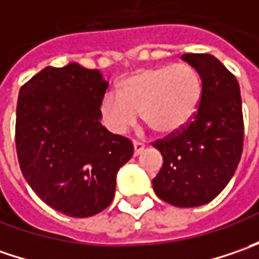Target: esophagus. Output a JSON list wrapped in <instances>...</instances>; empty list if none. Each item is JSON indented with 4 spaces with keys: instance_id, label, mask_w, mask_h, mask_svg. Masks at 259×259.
I'll return each instance as SVG.
<instances>
[{
    "instance_id": "34e87169",
    "label": "esophagus",
    "mask_w": 259,
    "mask_h": 259,
    "mask_svg": "<svg viewBox=\"0 0 259 259\" xmlns=\"http://www.w3.org/2000/svg\"><path fill=\"white\" fill-rule=\"evenodd\" d=\"M145 145L143 143H138V141H134V154L140 155L143 151H144Z\"/></svg>"
}]
</instances>
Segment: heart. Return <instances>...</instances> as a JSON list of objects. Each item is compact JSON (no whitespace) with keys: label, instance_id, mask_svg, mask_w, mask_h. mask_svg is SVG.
Wrapping results in <instances>:
<instances>
[{"label":"heart","instance_id":"b5f03b06","mask_svg":"<svg viewBox=\"0 0 259 259\" xmlns=\"http://www.w3.org/2000/svg\"><path fill=\"white\" fill-rule=\"evenodd\" d=\"M203 96L202 77L187 63L150 67L126 77L101 99V116L114 134H124L143 112L158 134L176 135L196 119Z\"/></svg>","mask_w":259,"mask_h":259}]
</instances>
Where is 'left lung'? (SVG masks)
<instances>
[{"label": "left lung", "instance_id": "left-lung-1", "mask_svg": "<svg viewBox=\"0 0 259 259\" xmlns=\"http://www.w3.org/2000/svg\"><path fill=\"white\" fill-rule=\"evenodd\" d=\"M182 59L202 77V104L184 131L155 143L163 167L153 179V189L167 203L196 207L213 200L239 164L242 101L238 80L214 56L186 53Z\"/></svg>", "mask_w": 259, "mask_h": 259}]
</instances>
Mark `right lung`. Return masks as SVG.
I'll use <instances>...</instances> for the list:
<instances>
[{
  "label": "right lung",
  "instance_id": "right-lung-1",
  "mask_svg": "<svg viewBox=\"0 0 259 259\" xmlns=\"http://www.w3.org/2000/svg\"><path fill=\"white\" fill-rule=\"evenodd\" d=\"M108 82L79 63L45 67L21 86L15 145L34 193L55 210L88 218L108 207L133 143L101 124Z\"/></svg>",
  "mask_w": 259,
  "mask_h": 259
}]
</instances>
